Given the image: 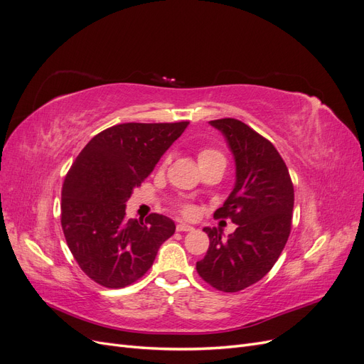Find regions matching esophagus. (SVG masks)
<instances>
[{
  "label": "esophagus",
  "mask_w": 364,
  "mask_h": 364,
  "mask_svg": "<svg viewBox=\"0 0 364 364\" xmlns=\"http://www.w3.org/2000/svg\"><path fill=\"white\" fill-rule=\"evenodd\" d=\"M176 230H178V232H191V230H194V228L186 223H179L176 225Z\"/></svg>",
  "instance_id": "obj_1"
}]
</instances>
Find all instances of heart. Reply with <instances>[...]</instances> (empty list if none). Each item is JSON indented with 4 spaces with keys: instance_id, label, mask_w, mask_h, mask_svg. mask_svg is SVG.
<instances>
[{
    "instance_id": "heart-1",
    "label": "heart",
    "mask_w": 364,
    "mask_h": 364,
    "mask_svg": "<svg viewBox=\"0 0 364 364\" xmlns=\"http://www.w3.org/2000/svg\"><path fill=\"white\" fill-rule=\"evenodd\" d=\"M197 159H199V164L203 165V164H208V162H213V161H217V159H225L222 153H220L218 150L215 149H202L199 151V155H197ZM170 162V156H165L164 159V165H167ZM179 211L182 213V215L185 217H191L194 214V208L191 205H181L179 206Z\"/></svg>"
}]
</instances>
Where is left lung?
Segmentation results:
<instances>
[{"mask_svg":"<svg viewBox=\"0 0 364 364\" xmlns=\"http://www.w3.org/2000/svg\"><path fill=\"white\" fill-rule=\"evenodd\" d=\"M226 136L234 153L237 181L214 218H230L235 232L226 241L205 228L209 247L196 269L211 287L235 293L270 272L291 230L294 190L284 159L272 142L235 118L209 121Z\"/></svg>","mask_w":364,"mask_h":364,"instance_id":"8db88e82","label":"left lung"}]
</instances>
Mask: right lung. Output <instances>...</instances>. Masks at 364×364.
Returning <instances> with one entry per match:
<instances>
[{
	"label": "right lung",
	"instance_id": "obj_1",
	"mask_svg": "<svg viewBox=\"0 0 364 364\" xmlns=\"http://www.w3.org/2000/svg\"><path fill=\"white\" fill-rule=\"evenodd\" d=\"M190 121L124 123L97 134L65 176L60 223L80 269L106 289H123L151 267L174 234L168 217L126 218V202Z\"/></svg>",
	"mask_w": 364,
	"mask_h": 364
}]
</instances>
